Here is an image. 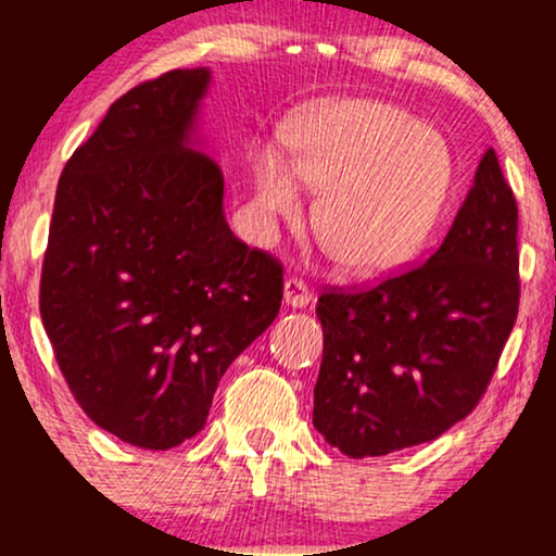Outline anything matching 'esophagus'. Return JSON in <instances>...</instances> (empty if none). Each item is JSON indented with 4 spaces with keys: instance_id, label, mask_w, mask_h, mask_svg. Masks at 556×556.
<instances>
[{
    "instance_id": "esophagus-1",
    "label": "esophagus",
    "mask_w": 556,
    "mask_h": 556,
    "mask_svg": "<svg viewBox=\"0 0 556 556\" xmlns=\"http://www.w3.org/2000/svg\"><path fill=\"white\" fill-rule=\"evenodd\" d=\"M311 303V292L308 285L300 282V279L290 277L285 282V305L287 308H305Z\"/></svg>"
}]
</instances>
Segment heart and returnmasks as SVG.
Wrapping results in <instances>:
<instances>
[{
    "label": "heart",
    "instance_id": "obj_1",
    "mask_svg": "<svg viewBox=\"0 0 556 556\" xmlns=\"http://www.w3.org/2000/svg\"><path fill=\"white\" fill-rule=\"evenodd\" d=\"M290 162L253 151V203L264 225L292 219L316 190V232L348 271L389 274L429 240L455 185V156L437 127L397 104L334 99L285 127Z\"/></svg>",
    "mask_w": 556,
    "mask_h": 556
}]
</instances>
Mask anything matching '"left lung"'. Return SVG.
<instances>
[{"label":"left lung","mask_w":556,"mask_h":556,"mask_svg":"<svg viewBox=\"0 0 556 556\" xmlns=\"http://www.w3.org/2000/svg\"><path fill=\"white\" fill-rule=\"evenodd\" d=\"M518 298V203L489 149L424 266L371 290L318 298L316 431L350 457L442 437L486 392Z\"/></svg>","instance_id":"obj_1"}]
</instances>
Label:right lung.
I'll return each mask as SVG.
<instances>
[{
    "mask_svg": "<svg viewBox=\"0 0 556 556\" xmlns=\"http://www.w3.org/2000/svg\"><path fill=\"white\" fill-rule=\"evenodd\" d=\"M212 70H172L110 106L56 185L41 318L70 392L123 442L203 429L216 384L269 329L282 266L225 219L201 106Z\"/></svg>",
    "mask_w": 556,
    "mask_h": 556,
    "instance_id": "add662e5",
    "label": "right lung"
}]
</instances>
